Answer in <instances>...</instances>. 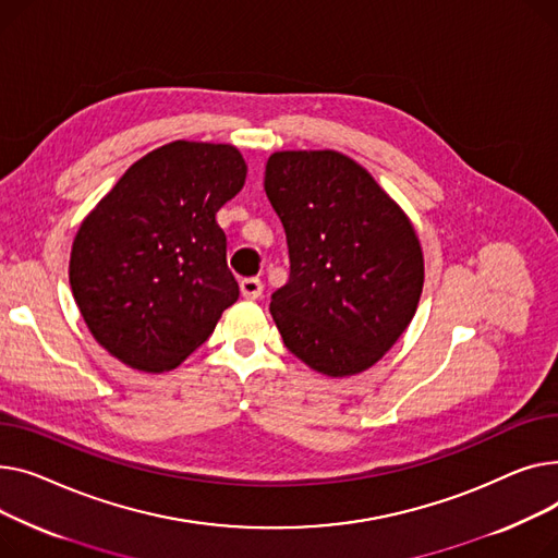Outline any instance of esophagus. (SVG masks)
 Listing matches in <instances>:
<instances>
[{
  "mask_svg": "<svg viewBox=\"0 0 558 558\" xmlns=\"http://www.w3.org/2000/svg\"><path fill=\"white\" fill-rule=\"evenodd\" d=\"M260 292H264V281L256 277H247L241 281V294L245 300H258Z\"/></svg>",
  "mask_w": 558,
  "mask_h": 558,
  "instance_id": "1",
  "label": "esophagus"
}]
</instances>
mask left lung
I'll list each match as a JSON object with an SVG mask.
<instances>
[{
  "instance_id": "obj_1",
  "label": "left lung",
  "mask_w": 558,
  "mask_h": 558,
  "mask_svg": "<svg viewBox=\"0 0 558 558\" xmlns=\"http://www.w3.org/2000/svg\"><path fill=\"white\" fill-rule=\"evenodd\" d=\"M264 186L290 256L288 283L270 302L283 344L326 376L369 369L421 298L423 252L410 218L336 150L275 153Z\"/></svg>"
}]
</instances>
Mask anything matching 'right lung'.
<instances>
[{"mask_svg": "<svg viewBox=\"0 0 558 558\" xmlns=\"http://www.w3.org/2000/svg\"><path fill=\"white\" fill-rule=\"evenodd\" d=\"M245 175L234 146L180 140L135 161L81 222L74 300L96 342L123 365L175 369L239 300L216 214Z\"/></svg>", "mask_w": 558, "mask_h": 558, "instance_id": "obj_1", "label": "right lung"}]
</instances>
